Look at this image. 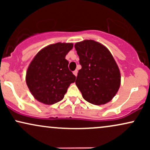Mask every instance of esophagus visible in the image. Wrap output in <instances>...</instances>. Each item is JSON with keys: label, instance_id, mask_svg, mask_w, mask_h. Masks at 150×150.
I'll use <instances>...</instances> for the list:
<instances>
[{"label": "esophagus", "instance_id": "esophagus-1", "mask_svg": "<svg viewBox=\"0 0 150 150\" xmlns=\"http://www.w3.org/2000/svg\"><path fill=\"white\" fill-rule=\"evenodd\" d=\"M73 74L75 75V76H77V70H75V71H73Z\"/></svg>", "mask_w": 150, "mask_h": 150}]
</instances>
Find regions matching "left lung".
I'll return each mask as SVG.
<instances>
[{"instance_id":"8db88e82","label":"left lung","mask_w":150,"mask_h":150,"mask_svg":"<svg viewBox=\"0 0 150 150\" xmlns=\"http://www.w3.org/2000/svg\"><path fill=\"white\" fill-rule=\"evenodd\" d=\"M82 68L75 84L86 101L105 104L116 94L120 84V70L110 51L94 40L75 44Z\"/></svg>"}]
</instances>
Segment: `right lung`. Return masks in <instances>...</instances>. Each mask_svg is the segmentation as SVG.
I'll return each mask as SVG.
<instances>
[{
    "instance_id": "add662e5",
    "label": "right lung",
    "mask_w": 150,
    "mask_h": 150,
    "mask_svg": "<svg viewBox=\"0 0 150 150\" xmlns=\"http://www.w3.org/2000/svg\"><path fill=\"white\" fill-rule=\"evenodd\" d=\"M71 43H56L41 50L29 65L26 82L32 95L45 104L61 101L76 77L68 68L65 56Z\"/></svg>"
}]
</instances>
